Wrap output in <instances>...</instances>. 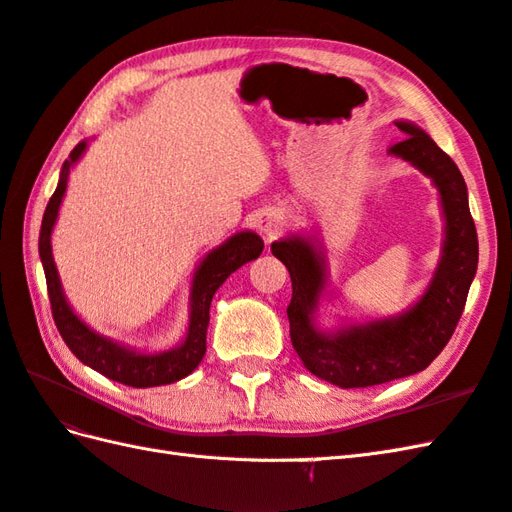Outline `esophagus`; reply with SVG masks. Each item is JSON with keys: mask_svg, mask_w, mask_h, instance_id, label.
<instances>
[{"mask_svg": "<svg viewBox=\"0 0 512 512\" xmlns=\"http://www.w3.org/2000/svg\"><path fill=\"white\" fill-rule=\"evenodd\" d=\"M256 228L267 236H276L282 230V217L276 210H263V213L256 217Z\"/></svg>", "mask_w": 512, "mask_h": 512, "instance_id": "34e87169", "label": "esophagus"}]
</instances>
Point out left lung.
Returning a JSON list of instances; mask_svg holds the SVG:
<instances>
[{
    "label": "left lung",
    "instance_id": "8db88e82",
    "mask_svg": "<svg viewBox=\"0 0 512 512\" xmlns=\"http://www.w3.org/2000/svg\"><path fill=\"white\" fill-rule=\"evenodd\" d=\"M406 139L389 152L408 160L439 189L445 241L439 267L426 293L406 313L321 332L315 310L326 289V260L310 241L289 236L271 243V254L291 273L293 297L286 308L291 343L304 367L341 389H363L426 369L443 352L463 315L478 269V234L469 213L467 184L456 162L410 121H395Z\"/></svg>",
    "mask_w": 512,
    "mask_h": 512
}]
</instances>
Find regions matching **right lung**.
Here are the masks:
<instances>
[{
    "instance_id": "add662e5",
    "label": "right lung",
    "mask_w": 512,
    "mask_h": 512,
    "mask_svg": "<svg viewBox=\"0 0 512 512\" xmlns=\"http://www.w3.org/2000/svg\"><path fill=\"white\" fill-rule=\"evenodd\" d=\"M84 149L86 141L78 143L65 160V165H62L58 186L52 199H49L41 223L39 254L45 269L49 304H52L56 328L62 336V341L67 343V347L76 354L78 360H82L84 365H89L91 369L99 371L110 380L136 386V389L178 382L189 376V373L202 363V358L206 354V330L210 321V302H213V295L217 293L219 286L228 280L230 273L263 254L265 243L256 232L245 230L230 236L226 243L213 249V252H208V256L199 263L193 276L189 330H186V339L178 347H171V350L158 354H143L132 350L128 345L106 339V336L97 334L86 326L67 304L52 256V230L58 217L60 202L67 191L69 171L80 160Z\"/></svg>"
}]
</instances>
